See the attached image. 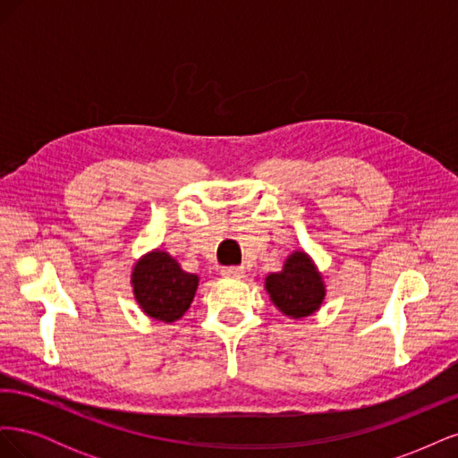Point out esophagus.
<instances>
[{
    "label": "esophagus",
    "mask_w": 458,
    "mask_h": 458,
    "mask_svg": "<svg viewBox=\"0 0 458 458\" xmlns=\"http://www.w3.org/2000/svg\"><path fill=\"white\" fill-rule=\"evenodd\" d=\"M221 275L227 276V279H242L244 276V269L242 267H224L221 269Z\"/></svg>",
    "instance_id": "obj_1"
}]
</instances>
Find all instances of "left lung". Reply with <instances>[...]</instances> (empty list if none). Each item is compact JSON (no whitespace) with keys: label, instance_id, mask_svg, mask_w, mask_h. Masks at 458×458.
<instances>
[{"label":"left lung","instance_id":"left-lung-1","mask_svg":"<svg viewBox=\"0 0 458 458\" xmlns=\"http://www.w3.org/2000/svg\"><path fill=\"white\" fill-rule=\"evenodd\" d=\"M266 290L275 308L293 318L313 315L327 294L323 275L317 271L313 259L300 250L286 258L283 271L267 275Z\"/></svg>","mask_w":458,"mask_h":458}]
</instances>
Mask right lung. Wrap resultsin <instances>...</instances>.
<instances>
[{
    "label": "right lung",
    "mask_w": 458,
    "mask_h": 458,
    "mask_svg": "<svg viewBox=\"0 0 458 458\" xmlns=\"http://www.w3.org/2000/svg\"><path fill=\"white\" fill-rule=\"evenodd\" d=\"M131 286L137 303L150 318L174 323L191 308L199 275L183 271L168 252L155 250L135 263Z\"/></svg>",
    "instance_id": "add662e5"
}]
</instances>
